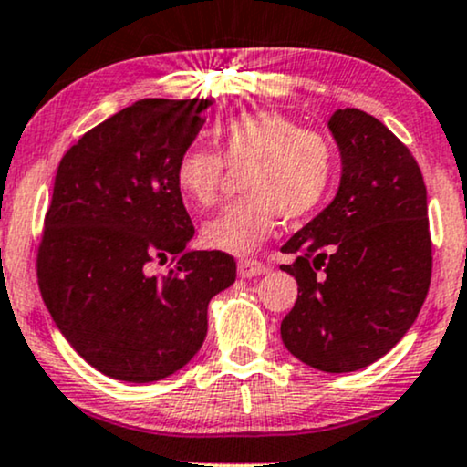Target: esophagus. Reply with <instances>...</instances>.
<instances>
[{
  "label": "esophagus",
  "instance_id": "obj_1",
  "mask_svg": "<svg viewBox=\"0 0 467 467\" xmlns=\"http://www.w3.org/2000/svg\"><path fill=\"white\" fill-rule=\"evenodd\" d=\"M268 271V266L265 265V262L260 260H254V257H244V260L238 262V273L240 277H255V275H265V273Z\"/></svg>",
  "mask_w": 467,
  "mask_h": 467
}]
</instances>
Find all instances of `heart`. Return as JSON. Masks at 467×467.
I'll return each instance as SVG.
<instances>
[{"label":"heart","instance_id":"obj_1","mask_svg":"<svg viewBox=\"0 0 467 467\" xmlns=\"http://www.w3.org/2000/svg\"><path fill=\"white\" fill-rule=\"evenodd\" d=\"M227 166H249L244 201L234 202L202 227V244L232 255L255 251L275 229V213L295 223L308 218L330 194L337 150L319 130L301 129L273 109L238 113L213 130ZM174 183L194 207H210L221 194V157L188 146L174 163Z\"/></svg>","mask_w":467,"mask_h":467}]
</instances>
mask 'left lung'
Listing matches in <instances>:
<instances>
[{
	"label": "left lung",
	"mask_w": 467,
	"mask_h": 467,
	"mask_svg": "<svg viewBox=\"0 0 467 467\" xmlns=\"http://www.w3.org/2000/svg\"><path fill=\"white\" fill-rule=\"evenodd\" d=\"M327 126L341 185L282 246L295 262L279 268L299 286L282 341L301 363L348 374L382 358L418 319L432 244L424 177L409 148L360 109H338Z\"/></svg>",
	"instance_id": "left-lung-1"
}]
</instances>
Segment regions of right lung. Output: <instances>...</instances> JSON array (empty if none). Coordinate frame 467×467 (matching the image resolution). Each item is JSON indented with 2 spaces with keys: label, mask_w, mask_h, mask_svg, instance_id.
I'll return each instance as SVG.
<instances>
[{
  "label": "right lung",
  "mask_w": 467,
  "mask_h": 467,
  "mask_svg": "<svg viewBox=\"0 0 467 467\" xmlns=\"http://www.w3.org/2000/svg\"><path fill=\"white\" fill-rule=\"evenodd\" d=\"M210 100L148 98L85 133L60 159L36 254L60 334L104 376L155 382L188 365L207 306L235 282L223 251H188L194 224L174 163ZM169 262L155 276L151 266Z\"/></svg>",
  "instance_id": "right-lung-1"
}]
</instances>
